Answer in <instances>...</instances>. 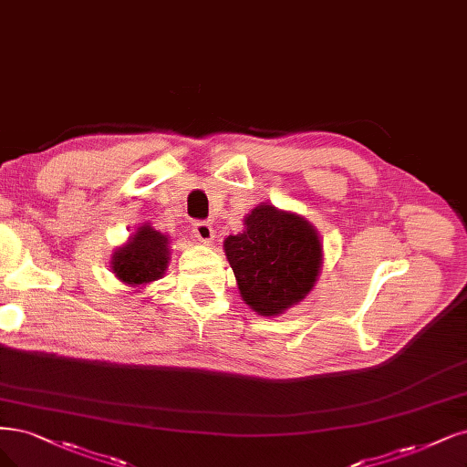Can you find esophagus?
<instances>
[{
	"label": "esophagus",
	"mask_w": 467,
	"mask_h": 467,
	"mask_svg": "<svg viewBox=\"0 0 467 467\" xmlns=\"http://www.w3.org/2000/svg\"><path fill=\"white\" fill-rule=\"evenodd\" d=\"M192 235H195L199 241H202V244H211V241L214 239L213 223L202 222V220L195 222V223H192Z\"/></svg>",
	"instance_id": "obj_1"
}]
</instances>
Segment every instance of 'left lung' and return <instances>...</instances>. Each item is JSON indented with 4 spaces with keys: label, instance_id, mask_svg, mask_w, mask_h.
<instances>
[{
    "label": "left lung",
    "instance_id": "left-lung-1",
    "mask_svg": "<svg viewBox=\"0 0 467 467\" xmlns=\"http://www.w3.org/2000/svg\"><path fill=\"white\" fill-rule=\"evenodd\" d=\"M223 249L244 301L259 315H278L311 292L323 247L301 216L261 204L245 218V230L228 235Z\"/></svg>",
    "mask_w": 467,
    "mask_h": 467
}]
</instances>
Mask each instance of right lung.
Returning <instances> with one entry per match:
<instances>
[{
    "instance_id": "obj_1",
    "label": "right lung",
    "mask_w": 467,
    "mask_h": 467,
    "mask_svg": "<svg viewBox=\"0 0 467 467\" xmlns=\"http://www.w3.org/2000/svg\"><path fill=\"white\" fill-rule=\"evenodd\" d=\"M168 237L150 226H142L111 261L116 276L125 284H147L164 275L168 259Z\"/></svg>"
}]
</instances>
